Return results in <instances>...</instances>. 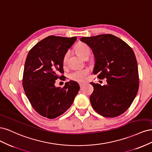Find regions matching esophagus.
I'll use <instances>...</instances> for the list:
<instances>
[{"label":"esophagus","instance_id":"34e87169","mask_svg":"<svg viewBox=\"0 0 152 152\" xmlns=\"http://www.w3.org/2000/svg\"><path fill=\"white\" fill-rule=\"evenodd\" d=\"M83 84H82V83H79V86H80V88H81V87H82V86H83Z\"/></svg>","mask_w":152,"mask_h":152}]
</instances>
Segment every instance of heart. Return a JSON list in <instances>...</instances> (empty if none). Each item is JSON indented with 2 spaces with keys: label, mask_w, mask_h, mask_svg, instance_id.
<instances>
[{
  "label": "heart",
  "mask_w": 152,
  "mask_h": 152,
  "mask_svg": "<svg viewBox=\"0 0 152 152\" xmlns=\"http://www.w3.org/2000/svg\"><path fill=\"white\" fill-rule=\"evenodd\" d=\"M75 50L77 54L83 58L86 56V55L90 54L91 53V50L89 47L84 43L78 44L75 48ZM68 54L69 52H66L65 54L64 55L63 59V63H65L66 62L68 56ZM89 73V70L88 68L79 69V70H73L69 73L68 78L69 79L71 80L82 82L85 81V80L86 79V77L88 75Z\"/></svg>",
  "instance_id": "1"
}]
</instances>
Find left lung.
Instances as JSON below:
<instances>
[{"mask_svg": "<svg viewBox=\"0 0 152 152\" xmlns=\"http://www.w3.org/2000/svg\"><path fill=\"white\" fill-rule=\"evenodd\" d=\"M93 50V73L99 79H107L94 87L90 102L95 111L105 117H116L125 112L134 101L139 88V74L135 54L122 39L112 34L80 38Z\"/></svg>", "mask_w": 152, "mask_h": 152, "instance_id": "1", "label": "left lung"}]
</instances>
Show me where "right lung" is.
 <instances>
[{
    "label": "right lung",
    "mask_w": 152,
    "mask_h": 152,
    "mask_svg": "<svg viewBox=\"0 0 152 152\" xmlns=\"http://www.w3.org/2000/svg\"><path fill=\"white\" fill-rule=\"evenodd\" d=\"M76 40V37L49 36L35 45L27 55L23 87L32 107L44 117L52 119L65 113L80 89L73 80L66 82L62 88L54 86L58 79L65 80L63 56Z\"/></svg>",
    "instance_id": "1"
}]
</instances>
